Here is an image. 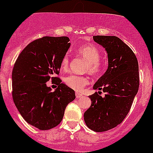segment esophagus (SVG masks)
Listing matches in <instances>:
<instances>
[{"mask_svg": "<svg viewBox=\"0 0 153 153\" xmlns=\"http://www.w3.org/2000/svg\"><path fill=\"white\" fill-rule=\"evenodd\" d=\"M75 94H76V98H80V97H83V94H82V93H77V92H76Z\"/></svg>", "mask_w": 153, "mask_h": 153, "instance_id": "1", "label": "esophagus"}]
</instances>
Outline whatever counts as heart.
<instances>
[{
  "label": "heart",
  "mask_w": 153,
  "mask_h": 153,
  "mask_svg": "<svg viewBox=\"0 0 153 153\" xmlns=\"http://www.w3.org/2000/svg\"><path fill=\"white\" fill-rule=\"evenodd\" d=\"M76 51L88 63L86 68V72H89L93 76L101 74L104 68V64L100 60L101 57V53L96 46L93 44L79 46L76 48ZM68 67L69 56L68 55H65L62 59L61 68L62 70H65L68 68ZM64 83L70 88L76 91H79L88 83V79L82 76L70 74L64 77Z\"/></svg>",
  "instance_id": "obj_1"
}]
</instances>
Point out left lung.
Masks as SVG:
<instances>
[{"mask_svg":"<svg viewBox=\"0 0 153 153\" xmlns=\"http://www.w3.org/2000/svg\"><path fill=\"white\" fill-rule=\"evenodd\" d=\"M93 39L107 53V70L93 87L99 93L102 90L105 96L97 92L89 96L91 106L83 117L90 129L104 132L121 123L129 113L139 90V65L134 53L117 36H93Z\"/></svg>","mask_w":153,"mask_h":153,"instance_id":"left-lung-1","label":"left lung"}]
</instances>
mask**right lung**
<instances>
[{
	"instance_id": "right-lung-1",
	"label": "right lung",
	"mask_w": 153,
	"mask_h": 153,
	"mask_svg": "<svg viewBox=\"0 0 153 153\" xmlns=\"http://www.w3.org/2000/svg\"><path fill=\"white\" fill-rule=\"evenodd\" d=\"M67 36H44L33 40L20 53L12 71V96L16 107L27 123L40 130L52 129L63 120L65 109L75 92L55 76L70 47ZM58 79L54 91L46 86Z\"/></svg>"
}]
</instances>
